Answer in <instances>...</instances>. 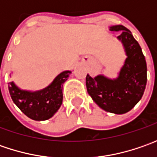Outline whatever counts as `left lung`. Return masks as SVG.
Segmentation results:
<instances>
[{"label":"left lung","instance_id":"obj_1","mask_svg":"<svg viewBox=\"0 0 157 157\" xmlns=\"http://www.w3.org/2000/svg\"><path fill=\"white\" fill-rule=\"evenodd\" d=\"M121 31L118 39L123 44L127 58L117 78L103 75L92 78L87 74L86 84L89 95L103 110L116 114L130 111L142 99L147 84V63L145 57L129 29L122 25L109 28Z\"/></svg>","mask_w":157,"mask_h":157}]
</instances>
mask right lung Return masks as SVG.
Listing matches in <instances>:
<instances>
[{"label": "right lung", "mask_w": 157, "mask_h": 157, "mask_svg": "<svg viewBox=\"0 0 157 157\" xmlns=\"http://www.w3.org/2000/svg\"><path fill=\"white\" fill-rule=\"evenodd\" d=\"M71 73L70 71H64L50 86L36 92L21 90L14 82H9V94L14 103L28 117L34 121H46L52 117L62 105L63 84Z\"/></svg>", "instance_id": "obj_1"}]
</instances>
